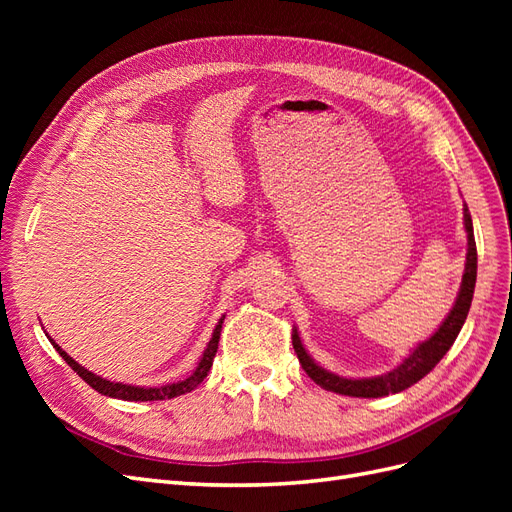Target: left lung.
<instances>
[{"label":"left lung","instance_id":"left-lung-1","mask_svg":"<svg viewBox=\"0 0 512 512\" xmlns=\"http://www.w3.org/2000/svg\"><path fill=\"white\" fill-rule=\"evenodd\" d=\"M463 226L468 232V254H466V269H463L461 277V288L455 299V305L444 322L438 327L425 342L418 344L404 361L391 371H386L382 376L374 378H344L337 376L333 371L320 367L312 356L307 354L299 331L292 329V348L299 356V363L305 369V374L312 378L316 384H320L324 391H333L339 395L348 397H384L391 393L406 391L408 386L416 384L421 378H425L429 371L440 363L442 356L455 344V339L463 327V322L468 318L472 297H474V286H476V241H474V228L468 207H463Z\"/></svg>","mask_w":512,"mask_h":512}]
</instances>
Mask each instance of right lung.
Wrapping results in <instances>:
<instances>
[{
  "label": "right lung",
  "instance_id": "add662e5",
  "mask_svg": "<svg viewBox=\"0 0 512 512\" xmlns=\"http://www.w3.org/2000/svg\"><path fill=\"white\" fill-rule=\"evenodd\" d=\"M224 318H226V316H222L220 322L215 324L213 335H211V339H209V344H207L203 356H200V361H198V365H196V369H194V374L188 376L185 380L170 382V384H164V386H134V384L111 382V380H106V378H100V376L94 374V371H89V369H85L83 365L76 363L68 352L61 350V346H57V344L53 342L51 337H49V339H51L53 348L59 352L61 359H64V361L76 371V374H79V376L91 386V389H96L98 393H102V395H106V397L123 399V401H158V399H173V397L190 393V391L196 389V386H198L200 382H203V380L207 378L209 369H211V365H213V356H215V352H218V344H220V333H222V322H224Z\"/></svg>",
  "mask_w": 512,
  "mask_h": 512
}]
</instances>
